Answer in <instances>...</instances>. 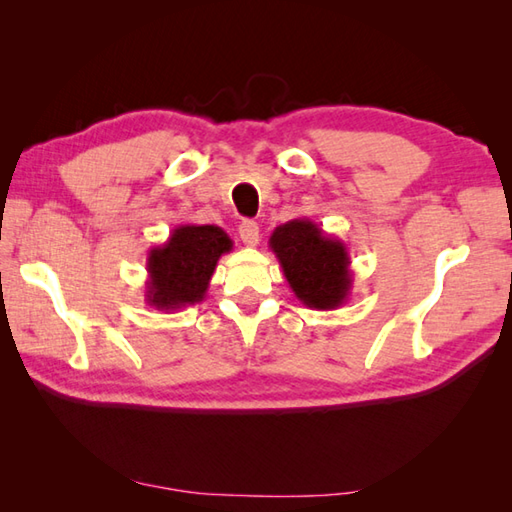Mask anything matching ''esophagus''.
I'll use <instances>...</instances> for the list:
<instances>
[{
	"instance_id": "1",
	"label": "esophagus",
	"mask_w": 512,
	"mask_h": 512,
	"mask_svg": "<svg viewBox=\"0 0 512 512\" xmlns=\"http://www.w3.org/2000/svg\"><path fill=\"white\" fill-rule=\"evenodd\" d=\"M239 237H242V242L246 244V246H257L259 244V226H257V222H250V220H244L242 224H239Z\"/></svg>"
}]
</instances>
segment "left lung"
I'll use <instances>...</instances> for the list:
<instances>
[{
    "label": "left lung",
    "mask_w": 512,
    "mask_h": 512,
    "mask_svg": "<svg viewBox=\"0 0 512 512\" xmlns=\"http://www.w3.org/2000/svg\"><path fill=\"white\" fill-rule=\"evenodd\" d=\"M268 246L279 259L295 297L312 310H336L350 299V253L339 237L306 220L277 226Z\"/></svg>",
    "instance_id": "obj_1"
}]
</instances>
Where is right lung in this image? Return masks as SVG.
<instances>
[{
	"mask_svg": "<svg viewBox=\"0 0 512 512\" xmlns=\"http://www.w3.org/2000/svg\"><path fill=\"white\" fill-rule=\"evenodd\" d=\"M233 239L213 224H180L165 244L147 253L145 301L156 310H180L204 301L220 257Z\"/></svg>",
	"mask_w": 512,
	"mask_h": 512,
	"instance_id": "1",
	"label": "right lung"
}]
</instances>
